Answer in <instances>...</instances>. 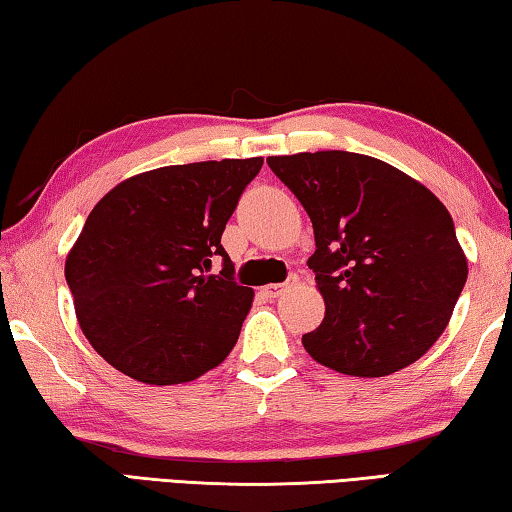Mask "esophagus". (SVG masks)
<instances>
[{"instance_id": "esophagus-1", "label": "esophagus", "mask_w": 512, "mask_h": 512, "mask_svg": "<svg viewBox=\"0 0 512 512\" xmlns=\"http://www.w3.org/2000/svg\"><path fill=\"white\" fill-rule=\"evenodd\" d=\"M284 289H287V284H266V287L262 289V293H264L266 298H277Z\"/></svg>"}]
</instances>
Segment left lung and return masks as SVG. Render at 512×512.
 Segmentation results:
<instances>
[{"label":"left lung","mask_w":512,"mask_h":512,"mask_svg":"<svg viewBox=\"0 0 512 512\" xmlns=\"http://www.w3.org/2000/svg\"><path fill=\"white\" fill-rule=\"evenodd\" d=\"M266 162L314 225L307 264L325 318L302 336L309 357L354 377H386L418 361L445 332L467 280L447 207L370 155L316 151Z\"/></svg>","instance_id":"obj_1"}]
</instances>
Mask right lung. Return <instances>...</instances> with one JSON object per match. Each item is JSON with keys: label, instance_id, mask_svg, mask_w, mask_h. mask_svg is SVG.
<instances>
[{"label": "right lung", "instance_id": "right-lung-1", "mask_svg": "<svg viewBox=\"0 0 512 512\" xmlns=\"http://www.w3.org/2000/svg\"><path fill=\"white\" fill-rule=\"evenodd\" d=\"M262 158L137 173L94 205L65 259L85 339L144 384L198 379L235 348L255 291L221 246ZM214 258L224 268L210 274Z\"/></svg>", "mask_w": 512, "mask_h": 512}]
</instances>
